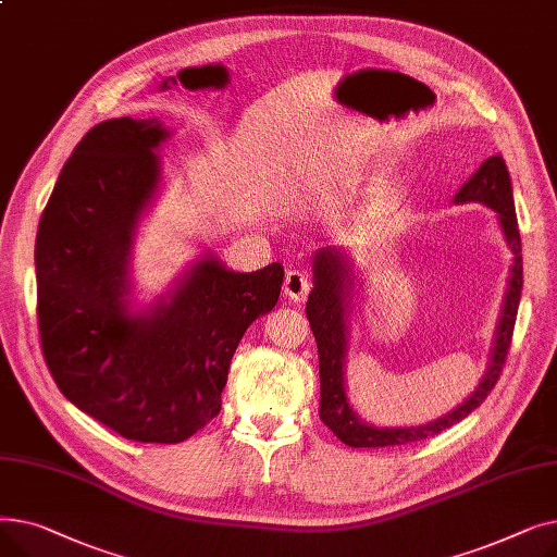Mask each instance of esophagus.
Masks as SVG:
<instances>
[{
    "label": "esophagus",
    "mask_w": 557,
    "mask_h": 557,
    "mask_svg": "<svg viewBox=\"0 0 557 557\" xmlns=\"http://www.w3.org/2000/svg\"><path fill=\"white\" fill-rule=\"evenodd\" d=\"M311 290V280L302 271H288L284 280V296H288L294 302H302Z\"/></svg>",
    "instance_id": "obj_1"
}]
</instances>
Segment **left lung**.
I'll list each match as a JSON object with an SVG mask.
<instances>
[{
    "mask_svg": "<svg viewBox=\"0 0 557 557\" xmlns=\"http://www.w3.org/2000/svg\"><path fill=\"white\" fill-rule=\"evenodd\" d=\"M465 202H481L496 214V223H499L504 242L512 252V263L481 382L462 404H458L447 416L433 422L418 426H376L361 420V416L355 411V406L349 404L347 397L345 366L349 352V320H352V298L355 284L359 282V269L352 255L345 248L327 246L315 250L313 255V288L307 300V318L318 343L320 420H323L334 431L338 441L345 443L347 447H393L437 435L441 431L454 426L456 422L465 420L474 408H479L485 401L487 393L494 388L496 379H499L502 366L510 347L523 288L521 239L515 214L512 183L502 153L487 158L456 191L454 205Z\"/></svg>",
    "mask_w": 557,
    "mask_h": 557,
    "instance_id": "1",
    "label": "left lung"
}]
</instances>
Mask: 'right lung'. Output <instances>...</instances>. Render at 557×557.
<instances>
[{"label":"right lung","instance_id":"obj_1","mask_svg":"<svg viewBox=\"0 0 557 557\" xmlns=\"http://www.w3.org/2000/svg\"><path fill=\"white\" fill-rule=\"evenodd\" d=\"M160 120L87 131L58 175L36 237L38 325L55 386L128 441L175 445L221 411L246 330L277 305L284 269L239 273L200 252L151 302L133 250L164 171Z\"/></svg>","mask_w":557,"mask_h":557}]
</instances>
